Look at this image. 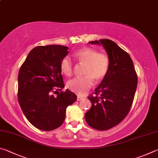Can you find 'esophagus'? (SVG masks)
Listing matches in <instances>:
<instances>
[{"label":"esophagus","mask_w":158,"mask_h":158,"mask_svg":"<svg viewBox=\"0 0 158 158\" xmlns=\"http://www.w3.org/2000/svg\"><path fill=\"white\" fill-rule=\"evenodd\" d=\"M82 99H83V98L81 97V96H77V100H78V101L81 100Z\"/></svg>","instance_id":"1"}]
</instances>
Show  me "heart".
Returning a JSON list of instances; mask_svg holds the SVG:
<instances>
[{
	"label": "heart",
	"mask_w": 158,
	"mask_h": 158,
	"mask_svg": "<svg viewBox=\"0 0 158 158\" xmlns=\"http://www.w3.org/2000/svg\"><path fill=\"white\" fill-rule=\"evenodd\" d=\"M79 63L84 65V77H76L68 82V88L78 95H84L93 86L94 80L100 81L105 78L110 67V59L107 54L98 50L84 47L74 53ZM60 70L66 76H70L73 72V65L70 58L64 57L60 62Z\"/></svg>",
	"instance_id": "b5f03b06"
}]
</instances>
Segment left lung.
<instances>
[{
	"label": "left lung",
	"instance_id": "left-lung-1",
	"mask_svg": "<svg viewBox=\"0 0 158 158\" xmlns=\"http://www.w3.org/2000/svg\"><path fill=\"white\" fill-rule=\"evenodd\" d=\"M102 44L110 59L105 78L88 98L92 106L85 114V121L98 130L116 126L129 113L137 86V75L130 55L111 40L89 42Z\"/></svg>",
	"mask_w": 158,
	"mask_h": 158
}]
</instances>
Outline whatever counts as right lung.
<instances>
[{
    "mask_svg": "<svg viewBox=\"0 0 158 158\" xmlns=\"http://www.w3.org/2000/svg\"><path fill=\"white\" fill-rule=\"evenodd\" d=\"M68 50L62 45L35 47L19 72V103L28 121L37 129L50 131L60 127L67 107L77 99L68 89L62 91L65 85L60 62ZM53 92L57 93V97L52 95Z\"/></svg>",
    "mask_w": 158,
    "mask_h": 158,
    "instance_id": "obj_1",
    "label": "right lung"
}]
</instances>
